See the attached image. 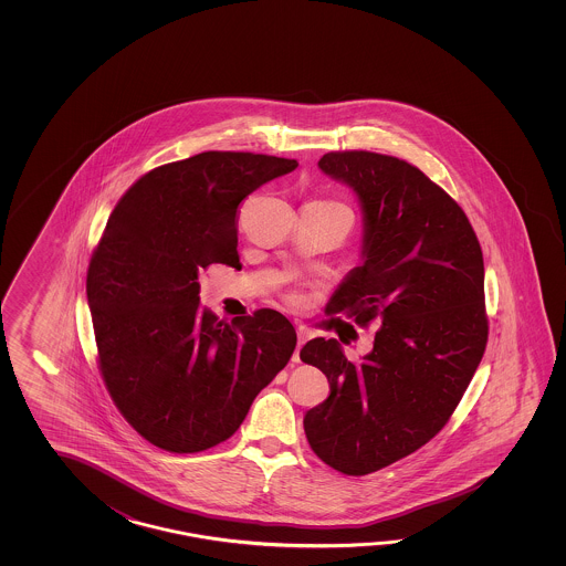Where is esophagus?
Returning a JSON list of instances; mask_svg holds the SVG:
<instances>
[{"instance_id": "34e87169", "label": "esophagus", "mask_w": 566, "mask_h": 566, "mask_svg": "<svg viewBox=\"0 0 566 566\" xmlns=\"http://www.w3.org/2000/svg\"><path fill=\"white\" fill-rule=\"evenodd\" d=\"M307 339H310V332H305V329H300V332H297V348H295V352H293V358H291V360L295 361V364H297V361H301L300 352L301 348H303V344H305Z\"/></svg>"}]
</instances>
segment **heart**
Here are the masks:
<instances>
[{"label":"heart","mask_w":566,"mask_h":566,"mask_svg":"<svg viewBox=\"0 0 566 566\" xmlns=\"http://www.w3.org/2000/svg\"><path fill=\"white\" fill-rule=\"evenodd\" d=\"M325 205H336V206H344V205H337V202H325Z\"/></svg>","instance_id":"1"}]
</instances>
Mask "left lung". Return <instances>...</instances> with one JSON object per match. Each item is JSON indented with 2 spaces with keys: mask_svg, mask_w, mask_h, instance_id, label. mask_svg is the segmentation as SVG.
<instances>
[{
  "mask_svg": "<svg viewBox=\"0 0 566 566\" xmlns=\"http://www.w3.org/2000/svg\"><path fill=\"white\" fill-rule=\"evenodd\" d=\"M319 168L356 190L366 218L364 263L325 313L380 329L360 364L336 339L301 348L329 380L303 429L329 468L366 475L429 443L458 409L490 332L483 254L461 206L409 161L352 149Z\"/></svg>",
  "mask_w": 566,
  "mask_h": 566,
  "instance_id": "8db88e82",
  "label": "left lung"
}]
</instances>
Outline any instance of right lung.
Segmentation results:
<instances>
[{
  "mask_svg": "<svg viewBox=\"0 0 566 566\" xmlns=\"http://www.w3.org/2000/svg\"><path fill=\"white\" fill-rule=\"evenodd\" d=\"M297 159L205 151L144 174L119 198L86 271L96 364L151 446L198 453L237 433L297 344L275 310L230 324L200 307L198 275L239 265V206Z\"/></svg>",
  "mask_w": 566,
  "mask_h": 566,
  "instance_id": "1",
  "label": "right lung"
}]
</instances>
